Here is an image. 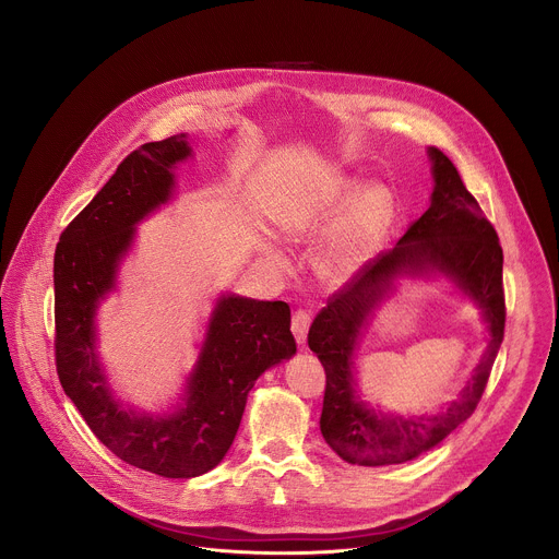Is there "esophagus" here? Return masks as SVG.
Listing matches in <instances>:
<instances>
[{"label":"esophagus","mask_w":559,"mask_h":559,"mask_svg":"<svg viewBox=\"0 0 559 559\" xmlns=\"http://www.w3.org/2000/svg\"><path fill=\"white\" fill-rule=\"evenodd\" d=\"M309 323H311V316L305 309L294 311V316H292V332H294V338H296L298 345L305 343L307 332H309Z\"/></svg>","instance_id":"1"}]
</instances>
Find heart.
Segmentation results:
<instances>
[{"mask_svg":"<svg viewBox=\"0 0 559 559\" xmlns=\"http://www.w3.org/2000/svg\"><path fill=\"white\" fill-rule=\"evenodd\" d=\"M393 199L382 186L360 190L356 181H338L323 197L307 205L305 221L336 223L347 212L349 221L323 259V274L332 281H349L362 270L389 225Z\"/></svg>","mask_w":559,"mask_h":559,"instance_id":"1","label":"heart"}]
</instances>
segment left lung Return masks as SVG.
Here are the masks:
<instances>
[{"label":"left lung","instance_id":"8db88e82","mask_svg":"<svg viewBox=\"0 0 559 559\" xmlns=\"http://www.w3.org/2000/svg\"><path fill=\"white\" fill-rule=\"evenodd\" d=\"M433 192L429 210L412 223L393 250L367 261L313 318L309 349L325 367L321 431L349 464H403L440 444L480 403L504 338L502 248L493 225L464 188L455 166L429 147ZM442 273L484 311L490 330L488 349L461 397L431 417L382 415L359 401L353 367L355 349L377 305L401 275Z\"/></svg>","mask_w":559,"mask_h":559}]
</instances>
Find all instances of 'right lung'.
<instances>
[{"label":"right lung","instance_id":"right-lung-1","mask_svg":"<svg viewBox=\"0 0 559 559\" xmlns=\"http://www.w3.org/2000/svg\"><path fill=\"white\" fill-rule=\"evenodd\" d=\"M188 156V134L130 152L61 231L55 250L59 382L91 431L117 457L162 477H197L214 468L234 442L257 378L296 354L287 302L223 294L175 412L139 414L115 397L97 354L95 316L117 287L136 225L170 201L175 168Z\"/></svg>","mask_w":559,"mask_h":559}]
</instances>
